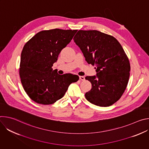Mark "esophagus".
<instances>
[{"label":"esophagus","instance_id":"obj_1","mask_svg":"<svg viewBox=\"0 0 149 149\" xmlns=\"http://www.w3.org/2000/svg\"><path fill=\"white\" fill-rule=\"evenodd\" d=\"M79 79L82 81H84L85 80V77L84 76H79Z\"/></svg>","mask_w":149,"mask_h":149}]
</instances>
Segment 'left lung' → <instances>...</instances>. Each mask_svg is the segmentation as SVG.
Here are the masks:
<instances>
[{
  "label": "left lung",
  "instance_id": "8db88e82",
  "mask_svg": "<svg viewBox=\"0 0 149 149\" xmlns=\"http://www.w3.org/2000/svg\"><path fill=\"white\" fill-rule=\"evenodd\" d=\"M74 40L96 69V76L86 77L92 84L86 99L100 107L113 105L123 94L130 77V62L122 46L113 36L96 30H79Z\"/></svg>",
  "mask_w": 149,
  "mask_h": 149
}]
</instances>
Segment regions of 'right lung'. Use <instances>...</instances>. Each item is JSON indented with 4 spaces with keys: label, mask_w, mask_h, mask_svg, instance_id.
Listing matches in <instances>:
<instances>
[{
    "label": "right lung",
    "mask_w": 149,
    "mask_h": 149,
    "mask_svg": "<svg viewBox=\"0 0 149 149\" xmlns=\"http://www.w3.org/2000/svg\"><path fill=\"white\" fill-rule=\"evenodd\" d=\"M77 30L54 29L37 33L24 45L19 75L24 90L35 102L52 104L65 95L70 85L79 79L72 74L59 75L52 67L61 50Z\"/></svg>",
    "instance_id": "obj_1"
}]
</instances>
